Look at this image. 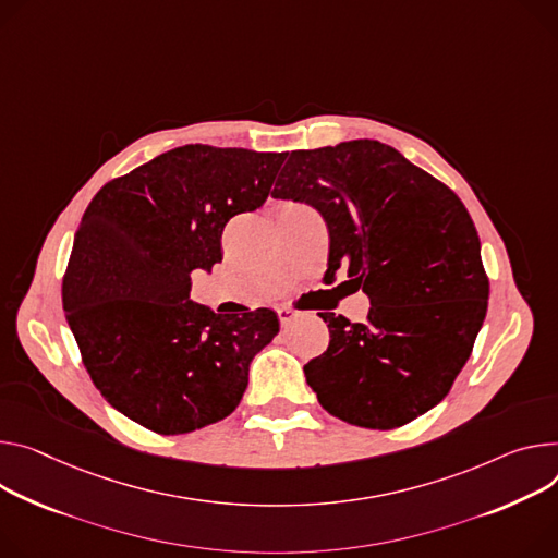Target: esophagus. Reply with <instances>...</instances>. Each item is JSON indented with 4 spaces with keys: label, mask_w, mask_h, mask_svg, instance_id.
<instances>
[{
    "label": "esophagus",
    "mask_w": 558,
    "mask_h": 558,
    "mask_svg": "<svg viewBox=\"0 0 558 558\" xmlns=\"http://www.w3.org/2000/svg\"><path fill=\"white\" fill-rule=\"evenodd\" d=\"M295 316H298V312H293V310H289V307H278V318H280V325H282V327H287Z\"/></svg>",
    "instance_id": "obj_1"
}]
</instances>
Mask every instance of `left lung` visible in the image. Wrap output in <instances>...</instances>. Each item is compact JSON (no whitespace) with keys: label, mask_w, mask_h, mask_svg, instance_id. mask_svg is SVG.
Instances as JSON below:
<instances>
[{"label":"left lung","mask_w":558,"mask_h":558,"mask_svg":"<svg viewBox=\"0 0 558 558\" xmlns=\"http://www.w3.org/2000/svg\"><path fill=\"white\" fill-rule=\"evenodd\" d=\"M274 197L329 231V274L369 298L365 323L320 314L331 340L305 376L336 418L393 429L438 404L468 363L489 282L476 227L442 182L378 140L293 150Z\"/></svg>","instance_id":"8db88e82"}]
</instances>
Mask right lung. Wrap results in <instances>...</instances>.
Returning a JSON list of instances; mask_svg holds the SVG:
<instances>
[{
  "label": "right lung",
  "instance_id": "add662e5",
  "mask_svg": "<svg viewBox=\"0 0 558 558\" xmlns=\"http://www.w3.org/2000/svg\"><path fill=\"white\" fill-rule=\"evenodd\" d=\"M284 158L186 144L90 199L64 276V314L95 387L142 427L186 434L227 418L251 361L278 333L271 310L225 316L189 291L191 271L222 260L225 225L265 205Z\"/></svg>",
  "mask_w": 558,
  "mask_h": 558
}]
</instances>
